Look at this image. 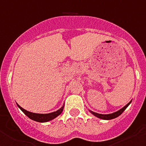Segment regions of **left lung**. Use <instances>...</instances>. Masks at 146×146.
Here are the masks:
<instances>
[{"label":"left lung","instance_id":"obj_1","mask_svg":"<svg viewBox=\"0 0 146 146\" xmlns=\"http://www.w3.org/2000/svg\"><path fill=\"white\" fill-rule=\"evenodd\" d=\"M131 103V102H129L128 104H126V106L123 107L122 109L119 110L118 111L115 112V113H111V114H108V115H102V114H99V113H94V112H91V113H92L93 115H94L95 116L98 117V118H102V119H104V120H110V119H113V118H117L118 116H119L121 114V113H123V111H124L126 109V108L129 105V104Z\"/></svg>","mask_w":146,"mask_h":146}]
</instances>
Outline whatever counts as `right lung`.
Wrapping results in <instances>:
<instances>
[{
	"label": "right lung",
	"mask_w": 146,
	"mask_h": 146,
	"mask_svg": "<svg viewBox=\"0 0 146 146\" xmlns=\"http://www.w3.org/2000/svg\"><path fill=\"white\" fill-rule=\"evenodd\" d=\"M17 106L19 107V108L21 110L23 113L26 115L28 118L35 121H37V122H47V121H51V120L56 118L58 115H59L61 113V112L63 111V109H64V107H62L60 110H57L56 112H54V113H48V114H38V113H31L29 111H27L25 109H23V108L19 106L18 104Z\"/></svg>",
	"instance_id": "right-lung-1"
}]
</instances>
